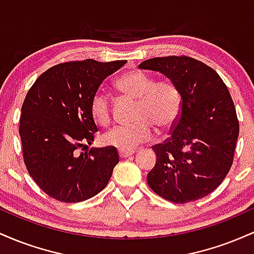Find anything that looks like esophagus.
<instances>
[{"instance_id": "1", "label": "esophagus", "mask_w": 254, "mask_h": 254, "mask_svg": "<svg viewBox=\"0 0 254 254\" xmlns=\"http://www.w3.org/2000/svg\"><path fill=\"white\" fill-rule=\"evenodd\" d=\"M118 154H119V157H121V159H127V157H130L131 155H133V154H135V151L133 150H119Z\"/></svg>"}]
</instances>
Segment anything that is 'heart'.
I'll return each instance as SVG.
<instances>
[{"label":"heart","instance_id":"b5f03b06","mask_svg":"<svg viewBox=\"0 0 254 254\" xmlns=\"http://www.w3.org/2000/svg\"><path fill=\"white\" fill-rule=\"evenodd\" d=\"M121 93L137 100L132 124H119L103 135V143L119 150H131L153 137L155 124L159 129L171 127L182 111V94L171 81H159L141 70L125 72L116 81ZM90 115L95 123L109 124L111 119L110 99L103 90H97L89 103Z\"/></svg>","mask_w":254,"mask_h":254}]
</instances>
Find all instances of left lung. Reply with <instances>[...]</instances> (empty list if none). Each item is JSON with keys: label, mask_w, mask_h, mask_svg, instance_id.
<instances>
[{"label": "left lung", "mask_w": 254, "mask_h": 254, "mask_svg": "<svg viewBox=\"0 0 254 254\" xmlns=\"http://www.w3.org/2000/svg\"><path fill=\"white\" fill-rule=\"evenodd\" d=\"M139 69L170 78L182 94V111L171 137L156 144L148 185L173 203L208 196L232 167L239 122L229 90L210 66L191 57L147 60Z\"/></svg>", "instance_id": "1"}]
</instances>
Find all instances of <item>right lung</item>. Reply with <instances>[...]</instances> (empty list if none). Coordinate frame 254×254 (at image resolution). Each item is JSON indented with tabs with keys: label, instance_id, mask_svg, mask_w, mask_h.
<instances>
[{
	"label": "right lung",
	"instance_id": "1",
	"mask_svg": "<svg viewBox=\"0 0 254 254\" xmlns=\"http://www.w3.org/2000/svg\"><path fill=\"white\" fill-rule=\"evenodd\" d=\"M127 61L57 64L43 72L21 107L19 133L28 173L46 194L64 203L92 198L106 188L119 162L115 147L80 148L98 127L89 103L103 81Z\"/></svg>",
	"mask_w": 254,
	"mask_h": 254
}]
</instances>
